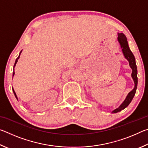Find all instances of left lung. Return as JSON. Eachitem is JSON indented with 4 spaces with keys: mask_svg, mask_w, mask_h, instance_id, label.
<instances>
[{
    "mask_svg": "<svg viewBox=\"0 0 148 148\" xmlns=\"http://www.w3.org/2000/svg\"><path fill=\"white\" fill-rule=\"evenodd\" d=\"M117 34H118L117 40H118L119 44H120V47H121V48L123 54L125 58L129 61V66L132 69L131 77L134 82V87L131 91H130L129 92L127 96L126 97V98H125V101L123 102V103L120 105L117 108L115 109L112 112V114L117 113V112L121 111L122 110H124L125 108L129 106V104L131 103L132 99H133L135 93H136L138 84L137 67L134 55L132 53V51L129 48L128 42H127V39L126 38V36H125V35L123 33H122V32L121 33H117Z\"/></svg>",
    "mask_w": 148,
    "mask_h": 148,
    "instance_id": "8db88e82",
    "label": "left lung"
}]
</instances>
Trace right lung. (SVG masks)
<instances>
[{"label": "right lung", "mask_w": 148, "mask_h": 148, "mask_svg": "<svg viewBox=\"0 0 148 148\" xmlns=\"http://www.w3.org/2000/svg\"><path fill=\"white\" fill-rule=\"evenodd\" d=\"M21 51H22V50L21 51H20V53H19V56H18V57H17V58L16 59V61H15V64H14V68H15V66H16V63H17V61H18V59H19V57H20V55H21ZM14 74H15V72H14V71H13V76H14ZM12 90H13V92H14V95H15V97H16V98L17 99V95H16V92L14 91V88H12Z\"/></svg>", "instance_id": "right-lung-1"}]
</instances>
